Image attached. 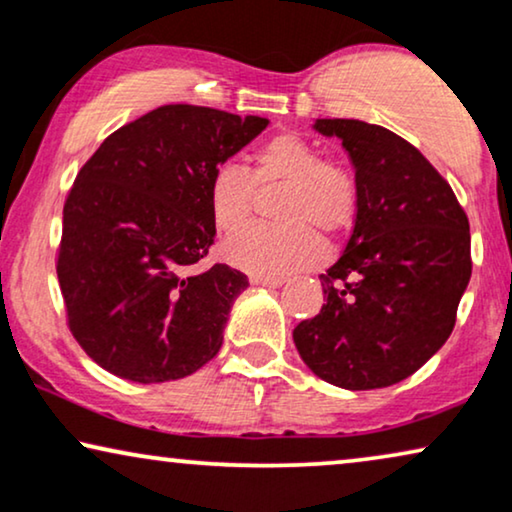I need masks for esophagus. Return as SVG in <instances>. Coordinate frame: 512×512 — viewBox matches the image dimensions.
<instances>
[{"label":"esophagus","mask_w":512,"mask_h":512,"mask_svg":"<svg viewBox=\"0 0 512 512\" xmlns=\"http://www.w3.org/2000/svg\"><path fill=\"white\" fill-rule=\"evenodd\" d=\"M250 283L252 285H262V288H281L285 281H283V278H276V276H250Z\"/></svg>","instance_id":"esophagus-1"}]
</instances>
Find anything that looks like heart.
Returning a JSON list of instances; mask_svg holds the SVG:
<instances>
[{"mask_svg":"<svg viewBox=\"0 0 512 512\" xmlns=\"http://www.w3.org/2000/svg\"><path fill=\"white\" fill-rule=\"evenodd\" d=\"M283 187L274 217L281 224H255L224 245L234 267L255 276H288L323 260L325 236L342 234L356 220L358 180L349 168L323 159L299 135H276L250 154L248 166H217L208 182V208L217 231L245 227L257 192Z\"/></svg>","mask_w":512,"mask_h":512,"instance_id":"1","label":"heart"}]
</instances>
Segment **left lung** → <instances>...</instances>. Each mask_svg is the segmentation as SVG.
I'll use <instances>...</instances> for the list:
<instances>
[{
    "label": "left lung",
    "mask_w": 512,
    "mask_h": 512,
    "mask_svg": "<svg viewBox=\"0 0 512 512\" xmlns=\"http://www.w3.org/2000/svg\"><path fill=\"white\" fill-rule=\"evenodd\" d=\"M339 138L358 180V213L342 257L320 274L325 304L292 332L327 384L370 391L403 381L452 335L470 281V227L424 154L384 126L316 119Z\"/></svg>",
    "instance_id": "left-lung-1"
}]
</instances>
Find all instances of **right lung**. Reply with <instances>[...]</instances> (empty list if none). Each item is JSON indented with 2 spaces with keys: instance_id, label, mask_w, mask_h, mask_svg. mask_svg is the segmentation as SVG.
I'll return each instance as SVG.
<instances>
[{
  "instance_id": "1",
  "label": "right lung",
  "mask_w": 512,
  "mask_h": 512,
  "mask_svg": "<svg viewBox=\"0 0 512 512\" xmlns=\"http://www.w3.org/2000/svg\"><path fill=\"white\" fill-rule=\"evenodd\" d=\"M269 119L163 105L114 131L63 208L58 281L67 325L102 370L138 384L194 374L220 351L248 276L213 264L208 182Z\"/></svg>"
}]
</instances>
